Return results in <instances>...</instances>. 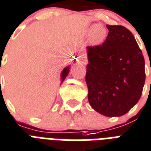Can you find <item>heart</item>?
Wrapping results in <instances>:
<instances>
[{"label":"heart","mask_w":151,"mask_h":151,"mask_svg":"<svg viewBox=\"0 0 151 151\" xmlns=\"http://www.w3.org/2000/svg\"><path fill=\"white\" fill-rule=\"evenodd\" d=\"M90 34V42L93 45H99L103 42L106 38L107 31L106 27L101 24H93L88 28Z\"/></svg>","instance_id":"obj_1"}]
</instances>
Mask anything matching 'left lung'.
Segmentation results:
<instances>
[{"mask_svg": "<svg viewBox=\"0 0 151 151\" xmlns=\"http://www.w3.org/2000/svg\"><path fill=\"white\" fill-rule=\"evenodd\" d=\"M106 27L109 34L103 44L86 47L88 101L102 115L120 116L141 97L146 78L144 57L129 30L120 25Z\"/></svg>", "mask_w": 151, "mask_h": 151, "instance_id": "8db88e82", "label": "left lung"}]
</instances>
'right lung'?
Here are the masks:
<instances>
[{
  "instance_id": "right-lung-1",
  "label": "right lung",
  "mask_w": 151,
  "mask_h": 151,
  "mask_svg": "<svg viewBox=\"0 0 151 151\" xmlns=\"http://www.w3.org/2000/svg\"><path fill=\"white\" fill-rule=\"evenodd\" d=\"M69 69H70L69 66H68V67L65 68L64 70L62 71V72H61V75H60V78H61V83H62L63 81L65 80V78L67 77V76L68 75V73H69Z\"/></svg>"
}]
</instances>
